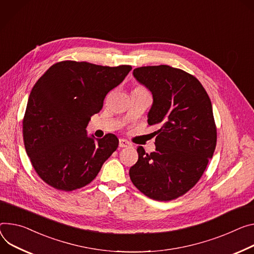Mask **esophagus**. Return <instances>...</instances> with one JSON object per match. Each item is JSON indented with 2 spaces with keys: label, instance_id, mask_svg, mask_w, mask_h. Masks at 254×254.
Listing matches in <instances>:
<instances>
[{
  "label": "esophagus",
  "instance_id": "34e87169",
  "mask_svg": "<svg viewBox=\"0 0 254 254\" xmlns=\"http://www.w3.org/2000/svg\"><path fill=\"white\" fill-rule=\"evenodd\" d=\"M129 146H130V143L127 142V140H124V139L120 140V147L121 148H126V147H129Z\"/></svg>",
  "mask_w": 254,
  "mask_h": 254
}]
</instances>
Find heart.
Wrapping results in <instances>:
<instances>
[{
    "label": "heart",
    "mask_w": 254,
    "mask_h": 254,
    "mask_svg": "<svg viewBox=\"0 0 254 254\" xmlns=\"http://www.w3.org/2000/svg\"><path fill=\"white\" fill-rule=\"evenodd\" d=\"M134 90H145L144 88H141V87H137V88H135Z\"/></svg>",
    "instance_id": "b5f03b06"
}]
</instances>
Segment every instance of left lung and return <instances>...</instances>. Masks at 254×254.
Wrapping results in <instances>:
<instances>
[{
  "instance_id": "obj_1",
  "label": "left lung",
  "mask_w": 254,
  "mask_h": 254,
  "mask_svg": "<svg viewBox=\"0 0 254 254\" xmlns=\"http://www.w3.org/2000/svg\"><path fill=\"white\" fill-rule=\"evenodd\" d=\"M132 75L153 95L148 124L159 129L153 132L155 152L137 148L130 180L150 198H177L195 186L213 157L217 129L211 99L195 77L170 65L136 67Z\"/></svg>"
}]
</instances>
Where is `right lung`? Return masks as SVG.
Here are the masks:
<instances>
[{"mask_svg":"<svg viewBox=\"0 0 254 254\" xmlns=\"http://www.w3.org/2000/svg\"><path fill=\"white\" fill-rule=\"evenodd\" d=\"M130 65L103 66L64 61L53 64L33 86L23 120V139L31 164L49 186L71 191L93 180L119 147V139L87 134L110 90Z\"/></svg>","mask_w":254,"mask_h":254,"instance_id":"obj_1","label":"right lung"}]
</instances>
